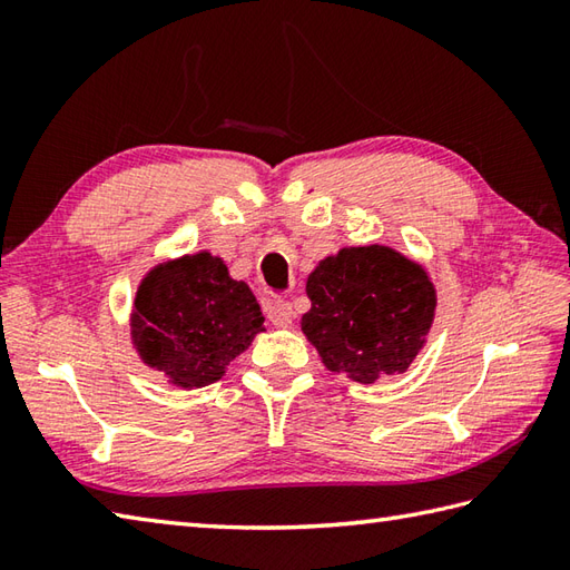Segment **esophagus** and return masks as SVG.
<instances>
[{"instance_id":"esophagus-1","label":"esophagus","mask_w":570,"mask_h":570,"mask_svg":"<svg viewBox=\"0 0 570 570\" xmlns=\"http://www.w3.org/2000/svg\"><path fill=\"white\" fill-rule=\"evenodd\" d=\"M266 318H269L276 328H288L294 321V306L288 304V301H272V304L266 306Z\"/></svg>"}]
</instances>
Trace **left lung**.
Here are the masks:
<instances>
[{
	"label": "left lung",
	"mask_w": 570,
	"mask_h": 570,
	"mask_svg": "<svg viewBox=\"0 0 570 570\" xmlns=\"http://www.w3.org/2000/svg\"><path fill=\"white\" fill-rule=\"evenodd\" d=\"M306 341L335 374L372 384L402 374L429 341L435 286L426 266L386 245L343 247L308 274Z\"/></svg>",
	"instance_id": "1"
}]
</instances>
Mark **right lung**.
<instances>
[{
    "instance_id": "1",
    "label": "right lung",
    "mask_w": 570,
    "mask_h": 570,
    "mask_svg": "<svg viewBox=\"0 0 570 570\" xmlns=\"http://www.w3.org/2000/svg\"><path fill=\"white\" fill-rule=\"evenodd\" d=\"M129 331L144 365L178 390H200L223 380L229 362L264 333V316L225 259L200 249L144 274Z\"/></svg>"
}]
</instances>
